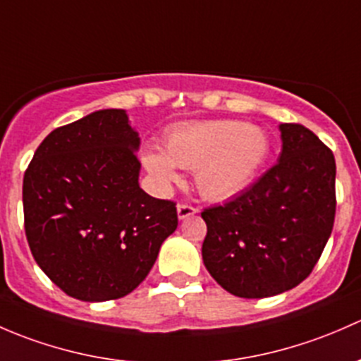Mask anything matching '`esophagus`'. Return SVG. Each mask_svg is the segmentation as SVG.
<instances>
[{
	"label": "esophagus",
	"instance_id": "obj_1",
	"mask_svg": "<svg viewBox=\"0 0 361 361\" xmlns=\"http://www.w3.org/2000/svg\"><path fill=\"white\" fill-rule=\"evenodd\" d=\"M196 212H198V208L189 205V203H179V205H177V215H179V219L191 217Z\"/></svg>",
	"mask_w": 361,
	"mask_h": 361
}]
</instances>
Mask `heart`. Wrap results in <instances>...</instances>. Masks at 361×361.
<instances>
[{
    "label": "heart",
    "instance_id": "1",
    "mask_svg": "<svg viewBox=\"0 0 361 361\" xmlns=\"http://www.w3.org/2000/svg\"><path fill=\"white\" fill-rule=\"evenodd\" d=\"M269 144L261 128L243 121L184 125L166 139V154L147 153V170L163 188L179 180L176 166L196 170L200 192L226 200L243 191L266 159Z\"/></svg>",
    "mask_w": 361,
    "mask_h": 361
}]
</instances>
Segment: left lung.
I'll return each instance as SVG.
<instances>
[{"label": "left lung", "mask_w": 361, "mask_h": 361, "mask_svg": "<svg viewBox=\"0 0 361 361\" xmlns=\"http://www.w3.org/2000/svg\"><path fill=\"white\" fill-rule=\"evenodd\" d=\"M278 161L224 205L203 208L202 255L224 290L262 299L297 287L317 266L336 219V158L299 123H283Z\"/></svg>", "instance_id": "obj_1"}]
</instances>
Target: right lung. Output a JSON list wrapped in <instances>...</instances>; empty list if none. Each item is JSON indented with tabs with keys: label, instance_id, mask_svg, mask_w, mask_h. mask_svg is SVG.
Returning a JSON list of instances; mask_svg holds the SVG:
<instances>
[{
	"label": "right lung",
	"instance_id": "right-lung-1",
	"mask_svg": "<svg viewBox=\"0 0 361 361\" xmlns=\"http://www.w3.org/2000/svg\"><path fill=\"white\" fill-rule=\"evenodd\" d=\"M137 147L123 109L95 111L48 133L25 170L29 248L74 299L102 302L135 290L179 224L176 202L140 189Z\"/></svg>",
	"mask_w": 361,
	"mask_h": 361
}]
</instances>
